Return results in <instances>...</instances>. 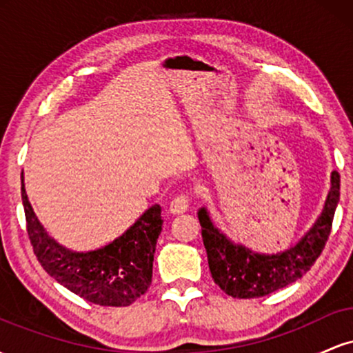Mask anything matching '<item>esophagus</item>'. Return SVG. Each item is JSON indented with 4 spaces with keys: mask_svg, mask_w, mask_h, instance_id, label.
<instances>
[{
    "mask_svg": "<svg viewBox=\"0 0 353 353\" xmlns=\"http://www.w3.org/2000/svg\"><path fill=\"white\" fill-rule=\"evenodd\" d=\"M189 202L190 197L188 194H179V196H176L172 199L169 210H171V214H174V216H179V214H184L189 209Z\"/></svg>",
    "mask_w": 353,
    "mask_h": 353,
    "instance_id": "obj_1",
    "label": "esophagus"
}]
</instances>
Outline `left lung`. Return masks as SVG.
<instances>
[{"label": "left lung", "instance_id": "8db88e82", "mask_svg": "<svg viewBox=\"0 0 353 353\" xmlns=\"http://www.w3.org/2000/svg\"><path fill=\"white\" fill-rule=\"evenodd\" d=\"M339 201L340 176L332 171L329 194L317 221L297 244L277 254L254 252L249 247L232 242L214 225L208 209L201 208L197 217L214 282L230 297L255 299L299 281L322 254Z\"/></svg>", "mask_w": 353, "mask_h": 353}]
</instances>
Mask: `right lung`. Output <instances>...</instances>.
Returning <instances> with one entry per match:
<instances>
[{"mask_svg": "<svg viewBox=\"0 0 353 353\" xmlns=\"http://www.w3.org/2000/svg\"><path fill=\"white\" fill-rule=\"evenodd\" d=\"M21 199L34 255L48 274L72 294L108 307L131 305L148 292L157 237L163 230L161 205L154 204L123 236L101 249L74 252L56 242L36 217L21 174Z\"/></svg>", "mask_w": 353, "mask_h": 353, "instance_id": "add662e5", "label": "right lung"}]
</instances>
